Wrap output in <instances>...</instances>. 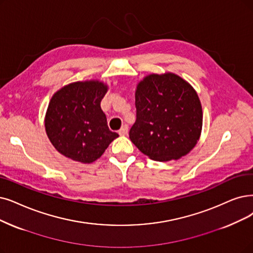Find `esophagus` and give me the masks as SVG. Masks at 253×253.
<instances>
[{"instance_id": "34e87169", "label": "esophagus", "mask_w": 253, "mask_h": 253, "mask_svg": "<svg viewBox=\"0 0 253 253\" xmlns=\"http://www.w3.org/2000/svg\"><path fill=\"white\" fill-rule=\"evenodd\" d=\"M127 132H128L127 126H124L123 127H121V128L118 130V134H119L120 136H125V135L127 134Z\"/></svg>"}]
</instances>
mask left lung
<instances>
[{"mask_svg":"<svg viewBox=\"0 0 253 253\" xmlns=\"http://www.w3.org/2000/svg\"><path fill=\"white\" fill-rule=\"evenodd\" d=\"M137 118L129 139L149 159L178 160L195 147L203 129L196 90L173 73L150 74L137 84Z\"/></svg>","mask_w":253,"mask_h":253,"instance_id":"obj_1","label":"left lung"}]
</instances>
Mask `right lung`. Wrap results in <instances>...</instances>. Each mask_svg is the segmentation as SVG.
<instances>
[{
    "instance_id": "right-lung-1",
    "label": "right lung",
    "mask_w": 253,
    "mask_h": 253,
    "mask_svg": "<svg viewBox=\"0 0 253 253\" xmlns=\"http://www.w3.org/2000/svg\"><path fill=\"white\" fill-rule=\"evenodd\" d=\"M109 86L99 80H86L60 88L50 98L44 127L59 154L83 164L102 157L118 137L111 132L100 102Z\"/></svg>"
}]
</instances>
